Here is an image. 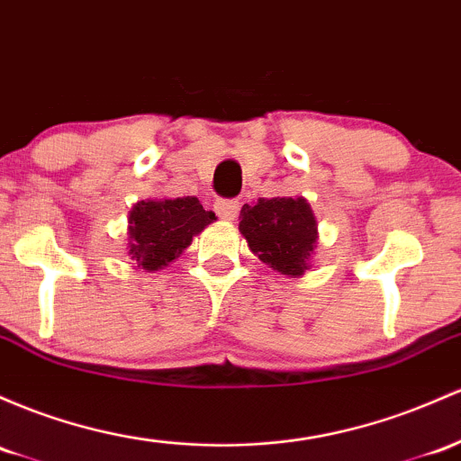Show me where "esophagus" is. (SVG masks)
Instances as JSON below:
<instances>
[{
	"mask_svg": "<svg viewBox=\"0 0 461 461\" xmlns=\"http://www.w3.org/2000/svg\"><path fill=\"white\" fill-rule=\"evenodd\" d=\"M214 210L222 221H234L239 216L240 203L236 199H219L214 203Z\"/></svg>",
	"mask_w": 461,
	"mask_h": 461,
	"instance_id": "34e87169",
	"label": "esophagus"
}]
</instances>
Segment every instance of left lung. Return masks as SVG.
<instances>
[{"label": "left lung", "mask_w": 461, "mask_h": 461, "mask_svg": "<svg viewBox=\"0 0 461 461\" xmlns=\"http://www.w3.org/2000/svg\"><path fill=\"white\" fill-rule=\"evenodd\" d=\"M240 234L271 269L302 276L317 242V221L306 199L276 196L242 205Z\"/></svg>", "instance_id": "left-lung-1"}]
</instances>
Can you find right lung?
Returning <instances> with one entry per match:
<instances>
[{
    "label": "right lung",
    "instance_id": "right-lung-1",
    "mask_svg": "<svg viewBox=\"0 0 461 461\" xmlns=\"http://www.w3.org/2000/svg\"><path fill=\"white\" fill-rule=\"evenodd\" d=\"M216 221L196 196L140 201L129 214L131 258L146 271H157L179 258L205 225Z\"/></svg>",
    "mask_w": 461,
    "mask_h": 461
}]
</instances>
